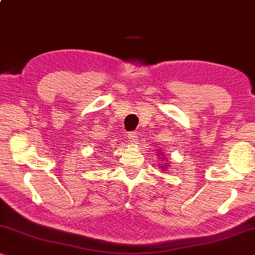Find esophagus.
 <instances>
[{
  "mask_svg": "<svg viewBox=\"0 0 255 255\" xmlns=\"http://www.w3.org/2000/svg\"><path fill=\"white\" fill-rule=\"evenodd\" d=\"M128 141H130V142H131L132 144L136 143V142H138V141H139V139H140L139 133H138V132H132V133H130V134L128 135Z\"/></svg>",
  "mask_w": 255,
  "mask_h": 255,
  "instance_id": "obj_1",
  "label": "esophagus"
}]
</instances>
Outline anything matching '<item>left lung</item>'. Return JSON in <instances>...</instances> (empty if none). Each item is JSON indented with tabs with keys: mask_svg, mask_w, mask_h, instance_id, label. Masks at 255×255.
I'll return each instance as SVG.
<instances>
[{
	"mask_svg": "<svg viewBox=\"0 0 255 255\" xmlns=\"http://www.w3.org/2000/svg\"><path fill=\"white\" fill-rule=\"evenodd\" d=\"M156 151H157V155H158L160 163H164V164H159V167L163 168V171H165L168 166V163L165 160V157H164V151H163V149H159V148Z\"/></svg>",
	"mask_w": 255,
	"mask_h": 255,
	"instance_id": "8db88e82",
	"label": "left lung"
}]
</instances>
